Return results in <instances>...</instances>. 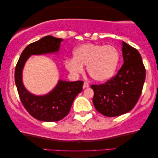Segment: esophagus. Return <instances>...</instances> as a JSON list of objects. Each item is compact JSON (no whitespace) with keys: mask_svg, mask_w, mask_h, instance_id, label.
<instances>
[{"mask_svg":"<svg viewBox=\"0 0 158 158\" xmlns=\"http://www.w3.org/2000/svg\"><path fill=\"white\" fill-rule=\"evenodd\" d=\"M83 88H89V84H88L87 82H84L83 83Z\"/></svg>","mask_w":158,"mask_h":158,"instance_id":"obj_1","label":"esophagus"}]
</instances>
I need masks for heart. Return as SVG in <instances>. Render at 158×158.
<instances>
[{"label": "heart", "instance_id": "1", "mask_svg": "<svg viewBox=\"0 0 158 158\" xmlns=\"http://www.w3.org/2000/svg\"><path fill=\"white\" fill-rule=\"evenodd\" d=\"M73 59L64 62L66 70L77 76L87 65L88 74L97 82L109 81L115 74L119 62V52L111 45L85 43L75 47Z\"/></svg>", "mask_w": 158, "mask_h": 158}]
</instances>
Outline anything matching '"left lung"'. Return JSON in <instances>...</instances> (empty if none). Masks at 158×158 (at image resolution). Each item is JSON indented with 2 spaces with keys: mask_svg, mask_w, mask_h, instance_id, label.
Masks as SVG:
<instances>
[{
  "mask_svg": "<svg viewBox=\"0 0 158 158\" xmlns=\"http://www.w3.org/2000/svg\"><path fill=\"white\" fill-rule=\"evenodd\" d=\"M124 64L115 77L101 85H92L93 103L99 113L109 117L130 111L142 94L145 68L137 49L122 42Z\"/></svg>",
  "mask_w": 158,
  "mask_h": 158,
  "instance_id": "1",
  "label": "left lung"
}]
</instances>
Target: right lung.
<instances>
[{
  "instance_id": "obj_1",
  "label": "right lung",
  "mask_w": 158,
  "mask_h": 158,
  "mask_svg": "<svg viewBox=\"0 0 158 158\" xmlns=\"http://www.w3.org/2000/svg\"><path fill=\"white\" fill-rule=\"evenodd\" d=\"M62 39L46 36L28 45L21 53L15 70V83L23 106L31 115L42 122H57L68 115L73 101L83 90V81L59 80L48 94L34 95L25 88L22 73L25 63L31 55L57 54Z\"/></svg>"
}]
</instances>
